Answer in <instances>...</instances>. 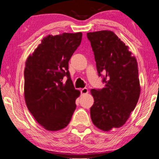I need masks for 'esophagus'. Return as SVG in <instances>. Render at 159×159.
Segmentation results:
<instances>
[{"label": "esophagus", "instance_id": "esophagus-1", "mask_svg": "<svg viewBox=\"0 0 159 159\" xmlns=\"http://www.w3.org/2000/svg\"><path fill=\"white\" fill-rule=\"evenodd\" d=\"M88 89L87 88H83L81 89V94H86L88 93Z\"/></svg>", "mask_w": 159, "mask_h": 159}]
</instances>
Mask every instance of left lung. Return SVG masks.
<instances>
[{"label": "left lung", "instance_id": "1", "mask_svg": "<svg viewBox=\"0 0 159 159\" xmlns=\"http://www.w3.org/2000/svg\"><path fill=\"white\" fill-rule=\"evenodd\" d=\"M96 62L102 78L103 89L91 90L94 102L91 118L103 131L119 128L125 124L138 102L140 87L137 60L128 46L113 32L88 33Z\"/></svg>", "mask_w": 159, "mask_h": 159}]
</instances>
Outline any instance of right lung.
I'll return each instance as SVG.
<instances>
[{
    "mask_svg": "<svg viewBox=\"0 0 159 159\" xmlns=\"http://www.w3.org/2000/svg\"><path fill=\"white\" fill-rule=\"evenodd\" d=\"M81 39V33L48 35L25 63L26 105L37 122L47 130L66 127L75 110L80 92L72 82L68 62Z\"/></svg>",
    "mask_w": 159,
    "mask_h": 159,
    "instance_id": "right-lung-1",
    "label": "right lung"
}]
</instances>
